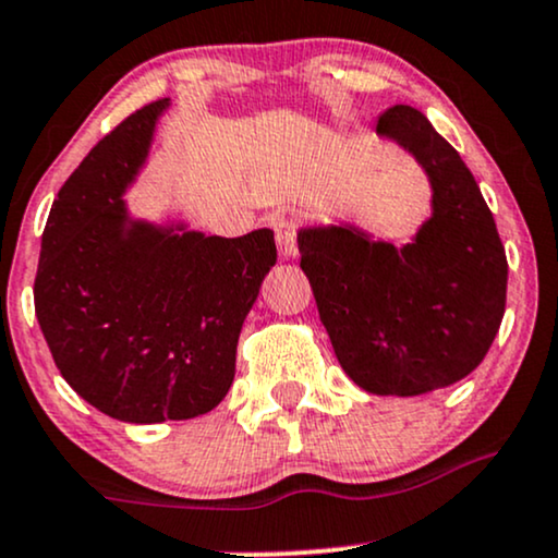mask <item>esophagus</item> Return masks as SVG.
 <instances>
[{"label":"esophagus","mask_w":558,"mask_h":558,"mask_svg":"<svg viewBox=\"0 0 558 558\" xmlns=\"http://www.w3.org/2000/svg\"><path fill=\"white\" fill-rule=\"evenodd\" d=\"M274 229H277V245L281 258H294L298 255V221L279 219Z\"/></svg>","instance_id":"1"}]
</instances>
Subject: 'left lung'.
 I'll return each instance as SVG.
<instances>
[{"mask_svg": "<svg viewBox=\"0 0 558 558\" xmlns=\"http://www.w3.org/2000/svg\"><path fill=\"white\" fill-rule=\"evenodd\" d=\"M376 135L408 150L430 216L402 245L337 221L298 229L300 268L347 376L378 397H415L470 376L507 303V253L473 172L417 109H386Z\"/></svg>", "mask_w": 558, "mask_h": 558, "instance_id": "8db88e82", "label": "left lung"}]
</instances>
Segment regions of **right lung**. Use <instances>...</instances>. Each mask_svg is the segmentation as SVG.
Here are the masks:
<instances>
[{
    "mask_svg": "<svg viewBox=\"0 0 558 558\" xmlns=\"http://www.w3.org/2000/svg\"><path fill=\"white\" fill-rule=\"evenodd\" d=\"M169 98L111 130L57 193L38 258L36 318L59 373L122 423L190 421L234 381L242 320L277 264L271 229L219 238L182 216L137 219L124 193Z\"/></svg>",
    "mask_w": 558,
    "mask_h": 558,
    "instance_id": "obj_1",
    "label": "right lung"
}]
</instances>
